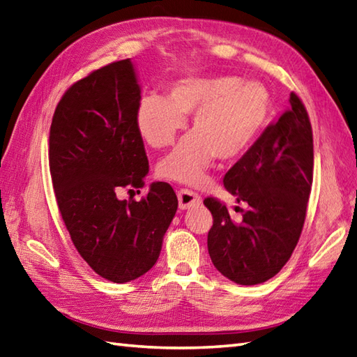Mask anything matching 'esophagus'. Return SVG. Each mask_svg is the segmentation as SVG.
I'll return each mask as SVG.
<instances>
[{"label": "esophagus", "mask_w": 357, "mask_h": 357, "mask_svg": "<svg viewBox=\"0 0 357 357\" xmlns=\"http://www.w3.org/2000/svg\"><path fill=\"white\" fill-rule=\"evenodd\" d=\"M178 200H179L181 209L195 208L202 204V197H200L197 193H195L193 190H188V188H181L178 191Z\"/></svg>", "instance_id": "obj_1"}]
</instances>
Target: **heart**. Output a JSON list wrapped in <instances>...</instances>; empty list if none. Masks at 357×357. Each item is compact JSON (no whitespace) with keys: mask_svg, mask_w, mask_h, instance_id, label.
Returning <instances> with one entry per match:
<instances>
[{"mask_svg":"<svg viewBox=\"0 0 357 357\" xmlns=\"http://www.w3.org/2000/svg\"><path fill=\"white\" fill-rule=\"evenodd\" d=\"M195 112L190 132L157 166L164 179L196 185L213 160L234 161L266 130L273 98L259 81L227 75H185L169 86L167 96H144L135 112L142 139L151 148L169 146Z\"/></svg>","mask_w":357,"mask_h":357,"instance_id":"1","label":"heart"}]
</instances>
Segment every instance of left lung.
<instances>
[{"instance_id":"left-lung-1","label":"left lung","mask_w":357,"mask_h":357,"mask_svg":"<svg viewBox=\"0 0 357 357\" xmlns=\"http://www.w3.org/2000/svg\"><path fill=\"white\" fill-rule=\"evenodd\" d=\"M314 176L312 126L292 91L289 108L270 123L252 148L225 175V188L245 202L234 222L229 209L206 197L213 214L208 252L214 267L238 285H257L282 270L305 225Z\"/></svg>"}]
</instances>
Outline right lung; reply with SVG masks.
I'll list each match as a JSON object with an SVG mask.
<instances>
[{"mask_svg":"<svg viewBox=\"0 0 357 357\" xmlns=\"http://www.w3.org/2000/svg\"><path fill=\"white\" fill-rule=\"evenodd\" d=\"M140 99L131 60L109 63L66 90L50 130V172L70 240L91 270L116 283L155 266L178 209L167 182H153L142 200L117 196L142 188L149 172L135 123Z\"/></svg>","mask_w":357,"mask_h":357,"instance_id":"obj_1","label":"right lung"}]
</instances>
